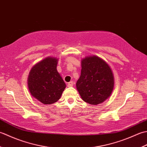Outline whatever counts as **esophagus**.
I'll return each instance as SVG.
<instances>
[{
	"label": "esophagus",
	"instance_id": "obj_1",
	"mask_svg": "<svg viewBox=\"0 0 147 147\" xmlns=\"http://www.w3.org/2000/svg\"><path fill=\"white\" fill-rule=\"evenodd\" d=\"M73 84H74L73 82H69V83H67V86H69V87H72V86H73Z\"/></svg>",
	"mask_w": 147,
	"mask_h": 147
}]
</instances>
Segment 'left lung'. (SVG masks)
<instances>
[{
  "mask_svg": "<svg viewBox=\"0 0 147 147\" xmlns=\"http://www.w3.org/2000/svg\"><path fill=\"white\" fill-rule=\"evenodd\" d=\"M114 86L113 73L105 61L95 55L82 59L76 88L84 101L92 105L101 104L110 96Z\"/></svg>",
  "mask_w": 147,
  "mask_h": 147,
  "instance_id": "left-lung-1",
  "label": "left lung"
}]
</instances>
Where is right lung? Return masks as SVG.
Here are the masks:
<instances>
[{
  "instance_id": "right-lung-1",
  "label": "right lung",
  "mask_w": 147,
  "mask_h": 147,
  "mask_svg": "<svg viewBox=\"0 0 147 147\" xmlns=\"http://www.w3.org/2000/svg\"><path fill=\"white\" fill-rule=\"evenodd\" d=\"M58 59L48 57L31 69L28 85L32 95L43 104H52L61 98L65 84L57 70Z\"/></svg>"
}]
</instances>
